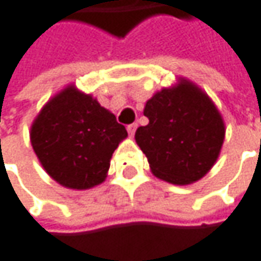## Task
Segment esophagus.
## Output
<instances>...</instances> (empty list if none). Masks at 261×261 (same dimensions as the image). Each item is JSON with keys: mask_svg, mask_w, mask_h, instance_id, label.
Wrapping results in <instances>:
<instances>
[{"mask_svg": "<svg viewBox=\"0 0 261 261\" xmlns=\"http://www.w3.org/2000/svg\"><path fill=\"white\" fill-rule=\"evenodd\" d=\"M136 130H137V124H136V122H133V124H128V125H127V131H128V134H130V136H134Z\"/></svg>", "mask_w": 261, "mask_h": 261, "instance_id": "esophagus-1", "label": "esophagus"}]
</instances>
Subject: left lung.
Wrapping results in <instances>:
<instances>
[{
  "label": "left lung",
  "instance_id": "8db88e82",
  "mask_svg": "<svg viewBox=\"0 0 261 261\" xmlns=\"http://www.w3.org/2000/svg\"><path fill=\"white\" fill-rule=\"evenodd\" d=\"M149 124L136 131L153 175L184 186L204 176L225 139L221 114L197 86L187 80L158 92L144 107Z\"/></svg>",
  "mask_w": 261,
  "mask_h": 261
}]
</instances>
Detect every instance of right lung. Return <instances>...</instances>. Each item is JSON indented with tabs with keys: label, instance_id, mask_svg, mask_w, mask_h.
<instances>
[{
	"label": "right lung",
	"instance_id": "add662e5",
	"mask_svg": "<svg viewBox=\"0 0 261 261\" xmlns=\"http://www.w3.org/2000/svg\"><path fill=\"white\" fill-rule=\"evenodd\" d=\"M127 130L96 99L68 86L36 117L30 142L40 164L61 186L86 190L100 184Z\"/></svg>",
	"mask_w": 261,
	"mask_h": 261
}]
</instances>
